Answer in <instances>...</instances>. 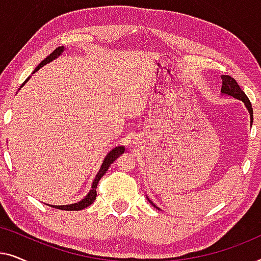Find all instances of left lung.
<instances>
[{"instance_id": "1", "label": "left lung", "mask_w": 261, "mask_h": 261, "mask_svg": "<svg viewBox=\"0 0 261 261\" xmlns=\"http://www.w3.org/2000/svg\"><path fill=\"white\" fill-rule=\"evenodd\" d=\"M222 78V88H221V95H226V96H230L235 99H239V101L244 102V105L246 108H247L248 113H249V117H251V126L253 123V109H252V105L249 102V99L244 91L241 90V88L239 87V84L237 83V81L234 78H231L230 76H227V74H223L221 76ZM147 201L151 203V204L154 206L155 209L160 210L159 206H156L154 203H153L151 199L147 197Z\"/></svg>"}]
</instances>
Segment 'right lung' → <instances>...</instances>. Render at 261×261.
<instances>
[{
	"label": "right lung",
	"mask_w": 261,
	"mask_h": 261,
	"mask_svg": "<svg viewBox=\"0 0 261 261\" xmlns=\"http://www.w3.org/2000/svg\"><path fill=\"white\" fill-rule=\"evenodd\" d=\"M64 51H65V47H64V46H60V47L56 48L55 51H53L51 55L47 57V58H45L40 64H39L37 67H35V70L33 71V72H32V74L37 72V71L40 69V67L46 65V64L51 63L52 60H55V59L58 58V57L62 56ZM30 78H31V76L28 77L26 81L23 82V84L21 85L20 89L22 88L24 84L27 83V81L30 80ZM20 89H19V90H20ZM123 152H124V146H116V147H114L113 149H110V151L107 153V155L105 156V159H103L102 165H101V167H99L97 174H96L95 178H94V180H92L90 191H89L88 194H87V196H85L83 199H81L80 202L72 203V204H66V205H52V204H47V205L52 206V208L60 209V210H70V212H71V210H77V212H78V210H83V209L87 208V206L92 204V203H94V201H95V198H96V188H97L98 180L101 179L103 176H105V173L107 172V171H108L109 166L112 165L114 162H115L117 156H120Z\"/></svg>",
	"instance_id": "add662e5"
}]
</instances>
